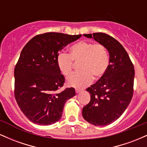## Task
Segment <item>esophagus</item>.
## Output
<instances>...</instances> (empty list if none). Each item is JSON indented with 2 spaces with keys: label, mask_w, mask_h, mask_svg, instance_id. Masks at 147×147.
<instances>
[{
  "label": "esophagus",
  "mask_w": 147,
  "mask_h": 147,
  "mask_svg": "<svg viewBox=\"0 0 147 147\" xmlns=\"http://www.w3.org/2000/svg\"><path fill=\"white\" fill-rule=\"evenodd\" d=\"M75 92H76V93H79V92H81V90H78V89H76L75 90Z\"/></svg>",
  "instance_id": "obj_1"
}]
</instances>
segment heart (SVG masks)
<instances>
[{
    "mask_svg": "<svg viewBox=\"0 0 147 147\" xmlns=\"http://www.w3.org/2000/svg\"><path fill=\"white\" fill-rule=\"evenodd\" d=\"M72 61L79 63V72L73 73L67 79L69 86L82 88L104 76L109 65V57L105 47L100 43L81 41L72 45L69 55L60 53L57 63L62 75L68 76L72 69Z\"/></svg>",
    "mask_w": 147,
    "mask_h": 147,
    "instance_id": "1",
    "label": "heart"
}]
</instances>
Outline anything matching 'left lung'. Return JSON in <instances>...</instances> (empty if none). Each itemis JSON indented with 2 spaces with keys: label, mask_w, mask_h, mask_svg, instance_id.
I'll use <instances>...</instances> for the list:
<instances>
[{
  "label": "left lung",
  "mask_w": 147,
  "mask_h": 147,
  "mask_svg": "<svg viewBox=\"0 0 147 147\" xmlns=\"http://www.w3.org/2000/svg\"><path fill=\"white\" fill-rule=\"evenodd\" d=\"M105 47L109 65L104 76L88 88L90 102L82 109L86 121L94 126L109 125L120 117L131 102L133 94L134 67L124 47L106 34H85Z\"/></svg>",
  "instance_id": "obj_1"
}]
</instances>
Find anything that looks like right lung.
<instances>
[{"label":"right lung","instance_id":"right-lung-1","mask_svg":"<svg viewBox=\"0 0 147 147\" xmlns=\"http://www.w3.org/2000/svg\"><path fill=\"white\" fill-rule=\"evenodd\" d=\"M82 34L47 32L25 45L14 69V95L23 114L39 125H51L61 118L65 103L75 95L74 88L62 92L65 77L57 66L59 52Z\"/></svg>","mask_w":147,"mask_h":147}]
</instances>
